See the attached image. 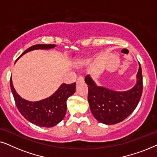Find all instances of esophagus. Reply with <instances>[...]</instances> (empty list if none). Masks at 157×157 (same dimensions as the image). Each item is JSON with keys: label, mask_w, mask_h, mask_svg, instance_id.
<instances>
[{"label": "esophagus", "mask_w": 157, "mask_h": 157, "mask_svg": "<svg viewBox=\"0 0 157 157\" xmlns=\"http://www.w3.org/2000/svg\"><path fill=\"white\" fill-rule=\"evenodd\" d=\"M83 81H84L83 77V76H79L78 79H77V81H76V83H77V84H78V83H83Z\"/></svg>", "instance_id": "1"}]
</instances>
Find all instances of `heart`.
Returning a JSON list of instances; mask_svg holds the SVG:
<instances>
[{"instance_id":"1","label":"heart","mask_w":157,"mask_h":157,"mask_svg":"<svg viewBox=\"0 0 157 157\" xmlns=\"http://www.w3.org/2000/svg\"><path fill=\"white\" fill-rule=\"evenodd\" d=\"M89 56H84V57H83V61H86V60H88V59H89Z\"/></svg>"}]
</instances>
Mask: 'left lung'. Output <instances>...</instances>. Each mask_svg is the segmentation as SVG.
Masks as SVG:
<instances>
[{
	"label": "left lung",
	"mask_w": 157,
	"mask_h": 157,
	"mask_svg": "<svg viewBox=\"0 0 157 157\" xmlns=\"http://www.w3.org/2000/svg\"><path fill=\"white\" fill-rule=\"evenodd\" d=\"M136 82L132 89L117 91L101 86L90 75L85 78L89 88L88 101L95 119L101 123L112 125L127 118L138 105L143 90L142 72L140 63L136 74Z\"/></svg>",
	"instance_id": "left-lung-1"
}]
</instances>
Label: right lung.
<instances>
[{
	"instance_id": "obj_1",
	"label": "right lung",
	"mask_w": 157,
	"mask_h": 157,
	"mask_svg": "<svg viewBox=\"0 0 157 157\" xmlns=\"http://www.w3.org/2000/svg\"><path fill=\"white\" fill-rule=\"evenodd\" d=\"M56 47L54 44H37L26 49L17 60L28 52L34 50H48ZM16 60V61H17ZM10 89L18 111L25 119L40 127H53L63 119L66 115V101L76 91V83L68 85L62 83L49 97L38 101H27L19 96L10 80Z\"/></svg>"
}]
</instances>
